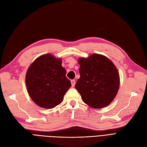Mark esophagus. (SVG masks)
<instances>
[{
	"instance_id": "esophagus-1",
	"label": "esophagus",
	"mask_w": 147,
	"mask_h": 147,
	"mask_svg": "<svg viewBox=\"0 0 147 147\" xmlns=\"http://www.w3.org/2000/svg\"><path fill=\"white\" fill-rule=\"evenodd\" d=\"M71 84H72V87H74L75 86V80H71Z\"/></svg>"
}]
</instances>
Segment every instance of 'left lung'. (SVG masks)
I'll return each mask as SVG.
<instances>
[{
  "instance_id": "left-lung-1",
  "label": "left lung",
  "mask_w": 147,
  "mask_h": 147,
  "mask_svg": "<svg viewBox=\"0 0 147 147\" xmlns=\"http://www.w3.org/2000/svg\"><path fill=\"white\" fill-rule=\"evenodd\" d=\"M80 78L75 88L84 103L94 109L109 105L117 96L119 75L114 64L108 57L92 54L88 58L78 59Z\"/></svg>"
}]
</instances>
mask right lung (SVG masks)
Returning <instances> with one entry per match:
<instances>
[{
	"label": "right lung",
	"instance_id": "1",
	"mask_svg": "<svg viewBox=\"0 0 147 147\" xmlns=\"http://www.w3.org/2000/svg\"><path fill=\"white\" fill-rule=\"evenodd\" d=\"M61 64V59L46 54L29 66L26 75V87L30 98L40 107L53 109L60 104L71 86Z\"/></svg>",
	"mask_w": 147,
	"mask_h": 147
}]
</instances>
